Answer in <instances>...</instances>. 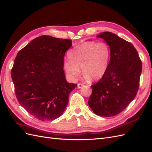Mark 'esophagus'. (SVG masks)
I'll list each match as a JSON object with an SVG mask.
<instances>
[{
  "label": "esophagus",
  "instance_id": "34e87169",
  "mask_svg": "<svg viewBox=\"0 0 152 152\" xmlns=\"http://www.w3.org/2000/svg\"><path fill=\"white\" fill-rule=\"evenodd\" d=\"M84 86L83 84H81V83H78V84H77V87H78L79 88H81L82 86Z\"/></svg>",
  "mask_w": 152,
  "mask_h": 152
}]
</instances>
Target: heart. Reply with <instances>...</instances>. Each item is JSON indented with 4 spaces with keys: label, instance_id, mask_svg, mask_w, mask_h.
Here are the masks:
<instances>
[{
    "label": "heart",
    "instance_id": "1",
    "mask_svg": "<svg viewBox=\"0 0 152 152\" xmlns=\"http://www.w3.org/2000/svg\"><path fill=\"white\" fill-rule=\"evenodd\" d=\"M64 60V68L67 75L75 80L81 72L85 79H101L109 67L111 50L106 42L86 41L74 48Z\"/></svg>",
    "mask_w": 152,
    "mask_h": 152
}]
</instances>
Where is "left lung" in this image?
I'll return each instance as SVG.
<instances>
[{
    "mask_svg": "<svg viewBox=\"0 0 152 152\" xmlns=\"http://www.w3.org/2000/svg\"><path fill=\"white\" fill-rule=\"evenodd\" d=\"M109 45L111 58L105 75L92 86L88 101L95 114L113 116L119 114L136 96L142 63L135 48L116 34L104 32L97 36Z\"/></svg>",
    "mask_w": 152,
    "mask_h": 152,
    "instance_id": "left-lung-1",
    "label": "left lung"
}]
</instances>
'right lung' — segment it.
<instances>
[{
  "label": "right lung",
  "mask_w": 152,
  "mask_h": 152,
  "mask_svg": "<svg viewBox=\"0 0 152 152\" xmlns=\"http://www.w3.org/2000/svg\"><path fill=\"white\" fill-rule=\"evenodd\" d=\"M72 41L50 36L34 39L21 49L11 69L16 97L28 113L42 121L61 116L76 84L67 82L64 58Z\"/></svg>",
  "instance_id": "obj_1"
}]
</instances>
